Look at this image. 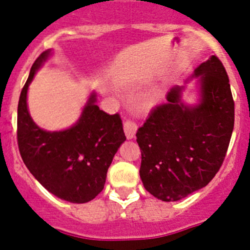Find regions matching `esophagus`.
<instances>
[{
	"label": "esophagus",
	"instance_id": "esophagus-1",
	"mask_svg": "<svg viewBox=\"0 0 250 250\" xmlns=\"http://www.w3.org/2000/svg\"><path fill=\"white\" fill-rule=\"evenodd\" d=\"M136 130H138V125L135 124L134 120H126L124 123V131H125V135L127 139H132L135 136Z\"/></svg>",
	"mask_w": 250,
	"mask_h": 250
}]
</instances>
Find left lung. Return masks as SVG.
Returning <instances> with one entry per match:
<instances>
[{
	"label": "left lung",
	"mask_w": 250,
	"mask_h": 250,
	"mask_svg": "<svg viewBox=\"0 0 250 250\" xmlns=\"http://www.w3.org/2000/svg\"><path fill=\"white\" fill-rule=\"evenodd\" d=\"M200 103H182L175 86L136 132L140 178L151 195L176 202L207 187L224 161L234 127V100L224 66L215 55L194 71Z\"/></svg>",
	"instance_id": "obj_1"
}]
</instances>
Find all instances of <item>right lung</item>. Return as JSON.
Instances as JSON below:
<instances>
[{
    "label": "right lung",
    "mask_w": 250,
    "mask_h": 250,
    "mask_svg": "<svg viewBox=\"0 0 250 250\" xmlns=\"http://www.w3.org/2000/svg\"><path fill=\"white\" fill-rule=\"evenodd\" d=\"M47 50L31 67L17 107V143L30 173L51 194L70 203H87L101 193L112 158L126 140L120 115H109L96 105L92 92L80 119L70 129L46 131L31 119L28 85L50 56Z\"/></svg>",
    "instance_id": "right-lung-1"
}]
</instances>
